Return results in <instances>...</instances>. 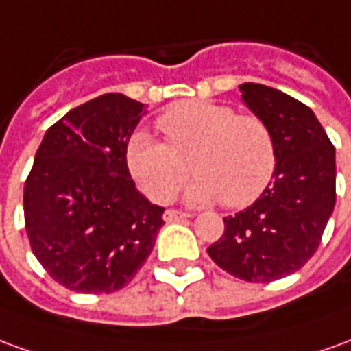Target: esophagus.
I'll list each match as a JSON object with an SVG mask.
<instances>
[{
  "mask_svg": "<svg viewBox=\"0 0 351 351\" xmlns=\"http://www.w3.org/2000/svg\"><path fill=\"white\" fill-rule=\"evenodd\" d=\"M192 217V213H186V210H176V209H167L165 210V215L163 218L167 220V222H175V220H182V218Z\"/></svg>",
  "mask_w": 351,
  "mask_h": 351,
  "instance_id": "1",
  "label": "esophagus"
}]
</instances>
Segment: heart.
Listing matches in <instances>:
<instances>
[{
	"instance_id": "obj_1",
	"label": "heart",
	"mask_w": 351,
	"mask_h": 351,
	"mask_svg": "<svg viewBox=\"0 0 351 351\" xmlns=\"http://www.w3.org/2000/svg\"><path fill=\"white\" fill-rule=\"evenodd\" d=\"M156 125L167 144L134 133L125 146L127 169L150 199L175 197L188 178V163L197 176L188 199H218L230 209L258 199L274 176L276 141L261 117L220 102L188 100L163 112Z\"/></svg>"
}]
</instances>
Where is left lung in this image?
Returning <instances> with one entry per match:
<instances>
[{
  "instance_id": "obj_1",
  "label": "left lung",
  "mask_w": 351,
  "mask_h": 351,
  "mask_svg": "<svg viewBox=\"0 0 351 351\" xmlns=\"http://www.w3.org/2000/svg\"><path fill=\"white\" fill-rule=\"evenodd\" d=\"M243 100L276 141L274 178L251 207L224 218L207 252L234 278L269 283L312 258L337 201L335 146L310 108L261 83H243Z\"/></svg>"
}]
</instances>
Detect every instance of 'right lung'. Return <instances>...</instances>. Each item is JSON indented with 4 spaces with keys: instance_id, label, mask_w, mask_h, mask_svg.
Returning <instances> with one entry per match:
<instances>
[{
    "instance_id": "add662e5",
    "label": "right lung",
    "mask_w": 351,
    "mask_h": 351,
    "mask_svg": "<svg viewBox=\"0 0 351 351\" xmlns=\"http://www.w3.org/2000/svg\"><path fill=\"white\" fill-rule=\"evenodd\" d=\"M144 104L108 93L51 125L24 184L32 252L75 293H114L150 256L163 207L134 186L125 146Z\"/></svg>"
}]
</instances>
